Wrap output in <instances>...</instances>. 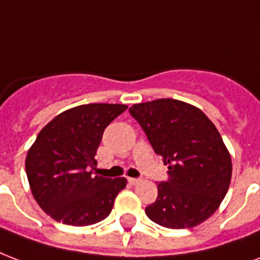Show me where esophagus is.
I'll return each instance as SVG.
<instances>
[{"label":"esophagus","mask_w":260,"mask_h":260,"mask_svg":"<svg viewBox=\"0 0 260 260\" xmlns=\"http://www.w3.org/2000/svg\"><path fill=\"white\" fill-rule=\"evenodd\" d=\"M128 182L132 183V185H137V183L141 182V179L140 178H128Z\"/></svg>","instance_id":"1"}]
</instances>
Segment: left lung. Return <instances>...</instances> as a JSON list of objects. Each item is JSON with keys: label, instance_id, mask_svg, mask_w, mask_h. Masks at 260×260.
Returning <instances> with one entry per match:
<instances>
[{"label": "left lung", "instance_id": "obj_1", "mask_svg": "<svg viewBox=\"0 0 260 260\" xmlns=\"http://www.w3.org/2000/svg\"><path fill=\"white\" fill-rule=\"evenodd\" d=\"M153 151L169 166L148 218L169 229H190L219 208L232 179V157L202 109L174 99L130 107Z\"/></svg>", "mask_w": 260, "mask_h": 260}]
</instances>
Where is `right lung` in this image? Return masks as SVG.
I'll use <instances>...</instances> for the list:
<instances>
[{"label":"right lung","instance_id":"right-lung-1","mask_svg":"<svg viewBox=\"0 0 260 260\" xmlns=\"http://www.w3.org/2000/svg\"><path fill=\"white\" fill-rule=\"evenodd\" d=\"M123 104H85L64 111L45 126L27 152L32 196L50 218L70 226L105 219L127 179L93 175L94 156L109 123Z\"/></svg>","mask_w":260,"mask_h":260}]
</instances>
